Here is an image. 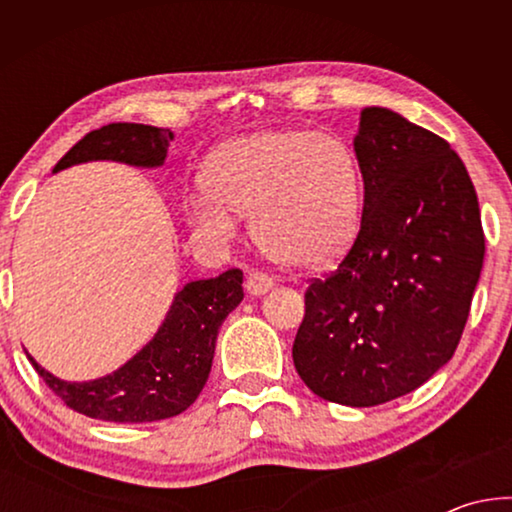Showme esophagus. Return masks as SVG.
I'll return each instance as SVG.
<instances>
[{
  "mask_svg": "<svg viewBox=\"0 0 512 512\" xmlns=\"http://www.w3.org/2000/svg\"><path fill=\"white\" fill-rule=\"evenodd\" d=\"M246 289L250 296H264L268 289H273V277L262 271H250L246 277Z\"/></svg>",
  "mask_w": 512,
  "mask_h": 512,
  "instance_id": "obj_1",
  "label": "esophagus"
}]
</instances>
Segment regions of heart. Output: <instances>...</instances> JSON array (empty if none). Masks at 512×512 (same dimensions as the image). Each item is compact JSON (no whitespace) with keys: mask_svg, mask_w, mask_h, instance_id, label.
Masks as SVG:
<instances>
[{"mask_svg":"<svg viewBox=\"0 0 512 512\" xmlns=\"http://www.w3.org/2000/svg\"><path fill=\"white\" fill-rule=\"evenodd\" d=\"M363 185L348 144L327 133L268 131L225 144L207 185L187 196L194 235L214 246L239 237L253 214L257 241L291 266H325L348 253L361 228Z\"/></svg>","mask_w":512,"mask_h":512,"instance_id":"heart-1","label":"heart"}]
</instances>
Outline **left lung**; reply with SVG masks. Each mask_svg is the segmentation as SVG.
<instances>
[{"label":"left lung","mask_w":512,"mask_h":512,"mask_svg":"<svg viewBox=\"0 0 512 512\" xmlns=\"http://www.w3.org/2000/svg\"><path fill=\"white\" fill-rule=\"evenodd\" d=\"M361 228L343 262L305 291L293 341L300 379L327 402L377 406L454 357L485 239L463 160L388 108H363L354 137Z\"/></svg>","instance_id":"8db88e82"}]
</instances>
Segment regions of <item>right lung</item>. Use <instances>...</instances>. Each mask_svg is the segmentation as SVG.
I'll list each match as a JSON object with an SVG mask.
<instances>
[{
	"instance_id": "1",
	"label": "right lung",
	"mask_w": 512,
	"mask_h": 512,
	"mask_svg": "<svg viewBox=\"0 0 512 512\" xmlns=\"http://www.w3.org/2000/svg\"><path fill=\"white\" fill-rule=\"evenodd\" d=\"M173 133L144 124H108L76 142L54 171L90 160L133 167H160ZM239 268L185 284L176 293L158 334L112 375L63 381L27 354L31 366L69 409L106 422H153L173 418L194 404L210 377L216 336L225 316L244 300Z\"/></svg>"
}]
</instances>
